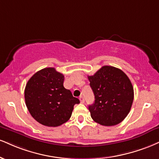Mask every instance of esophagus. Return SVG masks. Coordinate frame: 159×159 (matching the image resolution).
<instances>
[{"instance_id": "obj_1", "label": "esophagus", "mask_w": 159, "mask_h": 159, "mask_svg": "<svg viewBox=\"0 0 159 159\" xmlns=\"http://www.w3.org/2000/svg\"><path fill=\"white\" fill-rule=\"evenodd\" d=\"M79 100L81 101V103H84V98L83 95H81V96L79 97Z\"/></svg>"}]
</instances>
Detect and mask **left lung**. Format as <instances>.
Wrapping results in <instances>:
<instances>
[{
	"label": "left lung",
	"mask_w": 159,
	"mask_h": 159,
	"mask_svg": "<svg viewBox=\"0 0 159 159\" xmlns=\"http://www.w3.org/2000/svg\"><path fill=\"white\" fill-rule=\"evenodd\" d=\"M88 79L95 95L94 104L89 106L92 118L107 127L121 123L130 111L134 98L127 75L120 69L104 66Z\"/></svg>",
	"instance_id": "obj_1"
}]
</instances>
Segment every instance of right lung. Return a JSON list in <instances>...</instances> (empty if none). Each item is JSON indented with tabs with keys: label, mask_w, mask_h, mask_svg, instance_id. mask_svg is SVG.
<instances>
[{
	"label": "right lung",
	"mask_w": 159,
	"mask_h": 159,
	"mask_svg": "<svg viewBox=\"0 0 159 159\" xmlns=\"http://www.w3.org/2000/svg\"><path fill=\"white\" fill-rule=\"evenodd\" d=\"M64 75L55 68L41 70L25 87V102L31 116L47 127H58L70 119L74 105L79 104L70 89L64 87Z\"/></svg>",
	"instance_id": "right-lung-1"
}]
</instances>
